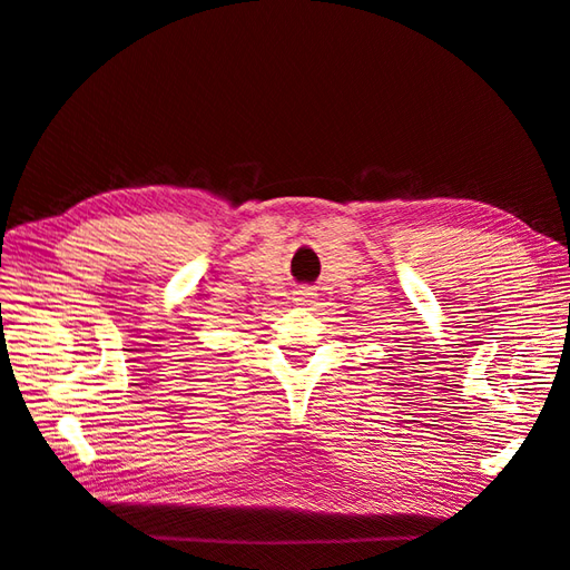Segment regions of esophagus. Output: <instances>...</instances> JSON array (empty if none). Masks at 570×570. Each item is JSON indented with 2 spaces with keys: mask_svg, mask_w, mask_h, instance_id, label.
I'll return each mask as SVG.
<instances>
[{
  "mask_svg": "<svg viewBox=\"0 0 570 570\" xmlns=\"http://www.w3.org/2000/svg\"><path fill=\"white\" fill-rule=\"evenodd\" d=\"M314 299H316V292H314L312 287H299V289L295 292V302L302 304V306L314 304Z\"/></svg>",
  "mask_w": 570,
  "mask_h": 570,
  "instance_id": "esophagus-1",
  "label": "esophagus"
}]
</instances>
